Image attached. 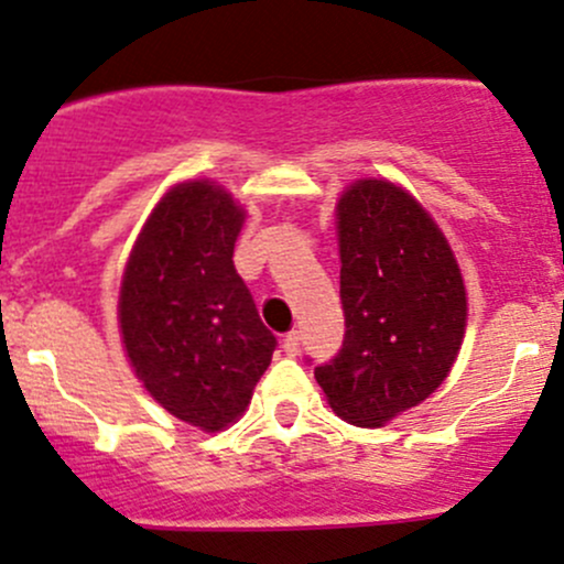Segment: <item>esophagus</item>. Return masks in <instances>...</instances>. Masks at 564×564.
<instances>
[{"label":"esophagus","instance_id":"obj_1","mask_svg":"<svg viewBox=\"0 0 564 564\" xmlns=\"http://www.w3.org/2000/svg\"><path fill=\"white\" fill-rule=\"evenodd\" d=\"M283 351H286L289 357H294L300 351V333H297V329L286 333V338H283Z\"/></svg>","mask_w":564,"mask_h":564}]
</instances>
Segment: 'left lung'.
Returning <instances> with one entry per match:
<instances>
[{"label": "left lung", "mask_w": 564, "mask_h": 564, "mask_svg": "<svg viewBox=\"0 0 564 564\" xmlns=\"http://www.w3.org/2000/svg\"><path fill=\"white\" fill-rule=\"evenodd\" d=\"M338 240L346 333L314 377L338 417L377 429L451 373L466 324L464 281L429 213L384 180L340 196Z\"/></svg>", "instance_id": "1"}]
</instances>
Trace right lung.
Wrapping results in <instances>:
<instances>
[{
	"label": "right lung",
	"instance_id": "add662e5",
	"mask_svg": "<svg viewBox=\"0 0 564 564\" xmlns=\"http://www.w3.org/2000/svg\"><path fill=\"white\" fill-rule=\"evenodd\" d=\"M240 226L242 209L218 185H176L147 220L119 292L135 377L204 431L246 412L278 346L235 270Z\"/></svg>",
	"mask_w": 564,
	"mask_h": 564
}]
</instances>
